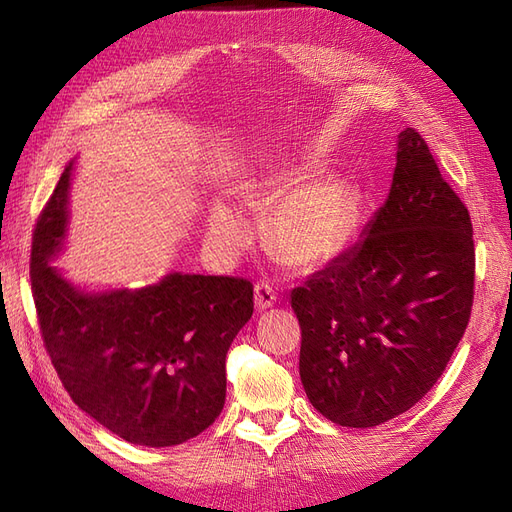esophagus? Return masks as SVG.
I'll list each match as a JSON object with an SVG mask.
<instances>
[{
  "mask_svg": "<svg viewBox=\"0 0 512 512\" xmlns=\"http://www.w3.org/2000/svg\"><path fill=\"white\" fill-rule=\"evenodd\" d=\"M275 290H273V286L269 284V282H258L256 286H254V301H256V307L260 309H269V307H273V303H275Z\"/></svg>",
  "mask_w": 512,
  "mask_h": 512,
  "instance_id": "esophagus-1",
  "label": "esophagus"
}]
</instances>
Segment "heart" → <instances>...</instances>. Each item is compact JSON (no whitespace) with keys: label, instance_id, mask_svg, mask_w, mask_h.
<instances>
[{"label":"heart","instance_id":"1","mask_svg":"<svg viewBox=\"0 0 512 512\" xmlns=\"http://www.w3.org/2000/svg\"><path fill=\"white\" fill-rule=\"evenodd\" d=\"M299 183V175L284 177L280 190H292ZM211 228L228 250H237L243 243L245 222L228 205L213 209ZM354 228L356 200L350 185L337 177H324L307 183L280 205L273 218V241L290 265L316 269L346 250Z\"/></svg>","mask_w":512,"mask_h":512}]
</instances>
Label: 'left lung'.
Segmentation results:
<instances>
[{
	"label": "left lung",
	"mask_w": 512,
	"mask_h": 512,
	"mask_svg": "<svg viewBox=\"0 0 512 512\" xmlns=\"http://www.w3.org/2000/svg\"><path fill=\"white\" fill-rule=\"evenodd\" d=\"M395 160L363 239L290 292L303 389L342 427H376L421 401L472 314L468 207L414 128L399 134Z\"/></svg>",
	"instance_id": "left-lung-1"
}]
</instances>
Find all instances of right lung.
<instances>
[{"label":"right lung","instance_id":"add662e5","mask_svg":"<svg viewBox=\"0 0 512 512\" xmlns=\"http://www.w3.org/2000/svg\"><path fill=\"white\" fill-rule=\"evenodd\" d=\"M66 166L38 215L29 280L38 327L72 401L119 438L175 446L220 416L226 352L254 312L243 277L170 273L136 292L87 294L49 260L66 237Z\"/></svg>","mask_w":512,"mask_h":512}]
</instances>
